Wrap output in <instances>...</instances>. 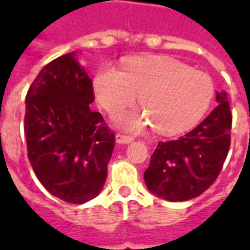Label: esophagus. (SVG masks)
I'll use <instances>...</instances> for the list:
<instances>
[{
  "label": "esophagus",
  "mask_w": 250,
  "mask_h": 250,
  "mask_svg": "<svg viewBox=\"0 0 250 250\" xmlns=\"http://www.w3.org/2000/svg\"><path fill=\"white\" fill-rule=\"evenodd\" d=\"M134 141V138L130 135H125V134H118L116 135V142L118 143H131Z\"/></svg>",
  "instance_id": "34e87169"
}]
</instances>
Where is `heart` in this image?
I'll use <instances>...</instances> for the list:
<instances>
[{
    "instance_id": "1",
    "label": "heart",
    "mask_w": 250,
    "mask_h": 250,
    "mask_svg": "<svg viewBox=\"0 0 250 250\" xmlns=\"http://www.w3.org/2000/svg\"><path fill=\"white\" fill-rule=\"evenodd\" d=\"M96 99L108 114L118 115L139 98L145 109L122 119L127 130L155 125L161 135H177L204 118L214 98V83L206 72L191 69L166 56L131 60L125 71L103 65L93 80Z\"/></svg>"
}]
</instances>
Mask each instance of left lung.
I'll return each mask as SVG.
<instances>
[{"label":"left lung","mask_w":250,"mask_h":250,"mask_svg":"<svg viewBox=\"0 0 250 250\" xmlns=\"http://www.w3.org/2000/svg\"><path fill=\"white\" fill-rule=\"evenodd\" d=\"M194 130L177 141L159 142L145 171L147 188L158 197L188 201L206 191L222 170L230 147L231 112L226 93Z\"/></svg>","instance_id":"8db88e82"}]
</instances>
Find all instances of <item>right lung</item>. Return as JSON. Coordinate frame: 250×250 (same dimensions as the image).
<instances>
[{
  "mask_svg": "<svg viewBox=\"0 0 250 250\" xmlns=\"http://www.w3.org/2000/svg\"><path fill=\"white\" fill-rule=\"evenodd\" d=\"M93 100L92 80L73 52L46 64L25 99L30 165L41 185L69 204L100 193L114 151L115 134L91 111Z\"/></svg>",
  "mask_w": 250,
  "mask_h": 250,
  "instance_id": "right-lung-1",
  "label": "right lung"
}]
</instances>
